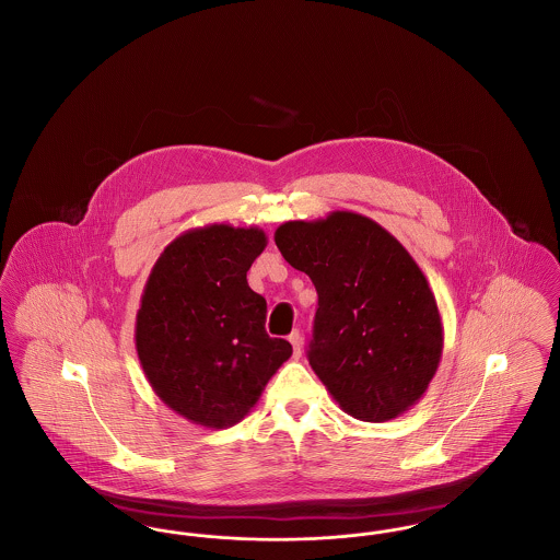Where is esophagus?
Segmentation results:
<instances>
[{"instance_id": "obj_1", "label": "esophagus", "mask_w": 560, "mask_h": 560, "mask_svg": "<svg viewBox=\"0 0 560 560\" xmlns=\"http://www.w3.org/2000/svg\"><path fill=\"white\" fill-rule=\"evenodd\" d=\"M290 342H292L293 347V357L300 359V357H302V345H304V342H302V334H300L298 329L290 334Z\"/></svg>"}]
</instances>
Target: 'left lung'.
Returning a JSON list of instances; mask_svg holds the SVG:
<instances>
[{
    "label": "left lung",
    "instance_id": "1",
    "mask_svg": "<svg viewBox=\"0 0 560 560\" xmlns=\"http://www.w3.org/2000/svg\"><path fill=\"white\" fill-rule=\"evenodd\" d=\"M275 243L319 293L308 361L348 416L388 422L424 397L443 320L411 254L375 220L331 212L290 220Z\"/></svg>",
    "mask_w": 560,
    "mask_h": 560
}]
</instances>
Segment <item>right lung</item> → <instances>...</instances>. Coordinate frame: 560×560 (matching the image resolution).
<instances>
[{
  "mask_svg": "<svg viewBox=\"0 0 560 560\" xmlns=\"http://www.w3.org/2000/svg\"><path fill=\"white\" fill-rule=\"evenodd\" d=\"M258 226L208 224L178 235L151 268L136 313V352L170 409L231 428L262 397L292 345L265 329L267 300L247 285L265 252Z\"/></svg>",
  "mask_w": 560,
  "mask_h": 560,
  "instance_id": "obj_1",
  "label": "right lung"
}]
</instances>
